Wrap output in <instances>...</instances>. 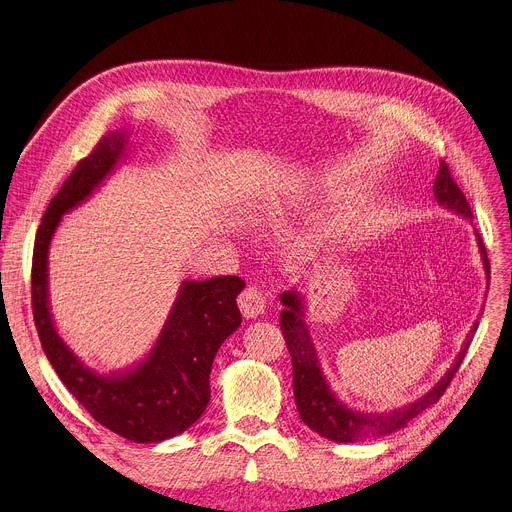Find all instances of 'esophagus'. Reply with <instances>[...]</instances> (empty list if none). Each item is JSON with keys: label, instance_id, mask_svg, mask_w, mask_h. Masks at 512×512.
<instances>
[{"label": "esophagus", "instance_id": "esophagus-1", "mask_svg": "<svg viewBox=\"0 0 512 512\" xmlns=\"http://www.w3.org/2000/svg\"><path fill=\"white\" fill-rule=\"evenodd\" d=\"M239 308H241L245 318H257V316H261L265 312V296L261 294V290L249 286L239 296Z\"/></svg>", "mask_w": 512, "mask_h": 512}]
</instances>
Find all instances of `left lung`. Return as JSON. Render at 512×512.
I'll list each match as a JSON object with an SVG mask.
<instances>
[{
  "mask_svg": "<svg viewBox=\"0 0 512 512\" xmlns=\"http://www.w3.org/2000/svg\"><path fill=\"white\" fill-rule=\"evenodd\" d=\"M433 194L439 206L445 210L466 218L472 222V210L453 181L449 167L445 163L439 165L437 179L433 183ZM476 243L482 257V265L486 271V282L490 280V263L486 257L484 243L476 230ZM280 302L284 306L280 314V327L284 331V339L288 345V351L292 355V376H294V398L300 412V418L304 425H308L314 433L320 437L337 441V443H357L363 439H376L390 433H396L404 429L414 416L427 410L431 404H435L445 388L449 386L455 371L461 365V359L466 357V351L472 343V337L478 329V320L472 324V329L463 341L457 357L453 359L451 367L441 376V380L427 390L423 396H418L412 402H406L404 406L386 410V412H365L347 406L331 388L327 376H324L318 349L310 337V329L306 322V298L298 288H292L280 296Z\"/></svg>",
  "mask_w": 512,
  "mask_h": 512,
  "instance_id": "obj_1",
  "label": "left lung"
}]
</instances>
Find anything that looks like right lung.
Masks as SVG:
<instances>
[{
  "label": "right lung",
  "instance_id": "right-lung-1",
  "mask_svg": "<svg viewBox=\"0 0 512 512\" xmlns=\"http://www.w3.org/2000/svg\"><path fill=\"white\" fill-rule=\"evenodd\" d=\"M130 155V130L108 132L81 159L46 208L32 255V310L46 359L100 425L134 443H161L188 431L210 402V369L220 345L241 327L237 275L181 282L151 351L122 369L89 367L61 337L51 310L49 251L65 214L87 202Z\"/></svg>",
  "mask_w": 512,
  "mask_h": 512
}]
</instances>
